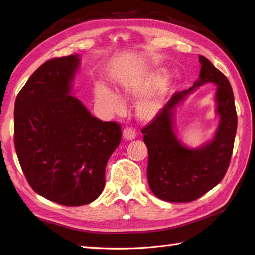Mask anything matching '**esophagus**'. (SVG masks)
<instances>
[{"label":"esophagus","instance_id":"34e87169","mask_svg":"<svg viewBox=\"0 0 255 255\" xmlns=\"http://www.w3.org/2000/svg\"><path fill=\"white\" fill-rule=\"evenodd\" d=\"M122 137L125 140H133L136 138V130L133 128H126L122 132Z\"/></svg>","mask_w":255,"mask_h":255}]
</instances>
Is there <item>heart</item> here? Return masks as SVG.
I'll return each instance as SVG.
<instances>
[{"mask_svg":"<svg viewBox=\"0 0 255 255\" xmlns=\"http://www.w3.org/2000/svg\"><path fill=\"white\" fill-rule=\"evenodd\" d=\"M163 77V73L161 71H154L141 81H127L121 86L123 95L126 98H139V96L147 93L156 84H159ZM166 92L167 87L162 86L153 93L144 96L137 106L138 118L143 121L152 120L157 113L161 111ZM95 101L101 108L111 114H120L126 108L125 100L111 88L104 85L96 86Z\"/></svg>","mask_w":255,"mask_h":255,"instance_id":"1","label":"heart"}]
</instances>
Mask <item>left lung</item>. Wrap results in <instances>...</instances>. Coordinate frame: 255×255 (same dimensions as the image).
<instances>
[{
  "instance_id": "left-lung-1",
  "label": "left lung",
  "mask_w": 255,
  "mask_h": 255,
  "mask_svg": "<svg viewBox=\"0 0 255 255\" xmlns=\"http://www.w3.org/2000/svg\"><path fill=\"white\" fill-rule=\"evenodd\" d=\"M199 78L188 90L176 92L141 132L148 148L147 176L152 193L163 201L188 203L207 193L229 168L237 130V114L229 79L199 56ZM207 82L218 85L215 100L220 122L214 139L196 149L187 148L174 133L176 105L195 87Z\"/></svg>"
}]
</instances>
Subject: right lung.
Here are the masks:
<instances>
[{"mask_svg": "<svg viewBox=\"0 0 255 255\" xmlns=\"http://www.w3.org/2000/svg\"><path fill=\"white\" fill-rule=\"evenodd\" d=\"M79 57L45 62L15 102L13 140L20 166L37 194L63 206L98 198L109 157L121 141V127L102 121L71 95Z\"/></svg>", "mask_w": 255, "mask_h": 255, "instance_id": "add662e5", "label": "right lung"}]
</instances>
